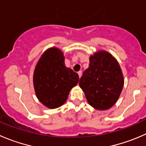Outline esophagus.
<instances>
[{"mask_svg":"<svg viewBox=\"0 0 146 146\" xmlns=\"http://www.w3.org/2000/svg\"><path fill=\"white\" fill-rule=\"evenodd\" d=\"M78 74L79 78H80V77H81V76H82V71H78Z\"/></svg>","mask_w":146,"mask_h":146,"instance_id":"34e87169","label":"esophagus"}]
</instances>
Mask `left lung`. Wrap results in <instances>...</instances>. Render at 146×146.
Masks as SVG:
<instances>
[{
  "mask_svg": "<svg viewBox=\"0 0 146 146\" xmlns=\"http://www.w3.org/2000/svg\"><path fill=\"white\" fill-rule=\"evenodd\" d=\"M123 84L119 64L106 51H99L90 56L88 68L79 80L89 104L100 111L107 110L116 103Z\"/></svg>",
  "mask_w": 146,
  "mask_h": 146,
  "instance_id": "obj_1",
  "label": "left lung"
}]
</instances>
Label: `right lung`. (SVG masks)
I'll use <instances>...</instances> for the list:
<instances>
[{"mask_svg": "<svg viewBox=\"0 0 146 146\" xmlns=\"http://www.w3.org/2000/svg\"><path fill=\"white\" fill-rule=\"evenodd\" d=\"M78 80V75L65 66L61 50L51 48L42 55L35 68V94L46 107L56 108L66 101L69 92Z\"/></svg>", "mask_w": 146, "mask_h": 146, "instance_id": "right-lung-1", "label": "right lung"}]
</instances>
